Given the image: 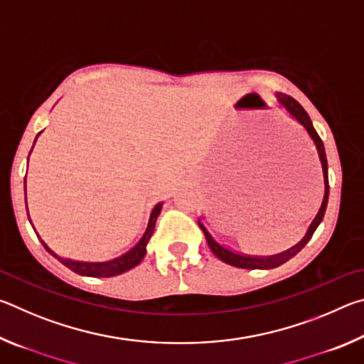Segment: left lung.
Masks as SVG:
<instances>
[{"label": "left lung", "mask_w": 364, "mask_h": 364, "mask_svg": "<svg viewBox=\"0 0 364 364\" xmlns=\"http://www.w3.org/2000/svg\"><path fill=\"white\" fill-rule=\"evenodd\" d=\"M276 97H278V102L282 104L287 110L289 114H291L295 120H297L301 127L305 128L306 133L310 134V138L313 139V143L316 146V151H318V157H319V162H321V168H323V178H324V197H323V202H321V207H319V210L316 213L315 220L311 221L310 228H308V231L305 234V237L301 239L299 244H295L294 247H291L289 250L281 252V254H276V255H269V257H252V255H242V254H236V252H232L230 249L223 247V245L218 244L215 239L212 237V234L207 231V228L200 223L199 221V226L200 230L204 231L205 234V239H207V244L210 250L213 252L215 255H217L221 262H225L228 264H231V267H237V268H245V269H269V268H276L279 267V264L286 263L287 260H291L294 255H297L299 252L305 247L306 242L310 241L313 232L316 231L318 225L321 223L323 218H324V212H326V207H328V199H329V178H328V159H326V152H324V144L321 138H319V134L316 133L315 127H313V123L310 120V117L305 112V109L300 106V104L294 100L292 96H287L284 93H276Z\"/></svg>", "instance_id": "8db88e82"}]
</instances>
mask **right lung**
Instances as JSON below:
<instances>
[{"label":"right lung","mask_w":364,"mask_h":364,"mask_svg":"<svg viewBox=\"0 0 364 364\" xmlns=\"http://www.w3.org/2000/svg\"><path fill=\"white\" fill-rule=\"evenodd\" d=\"M36 138H38V136H36ZM32 149H33V147H32ZM30 152H32V151H30ZM26 207H27V189H26ZM160 210H162V202H160V204H157L156 207L152 208L151 217H149V223H147L146 232L143 234V237L139 239V242L134 245L133 249L128 250L127 254H123V255L117 257V258H114V260H109V262H97V263H93V262H77V260H70V258L59 257L56 252L48 247L46 242L40 237V234L36 232L35 228H33V230L36 232V236L40 237L43 247H45L54 258H58L60 263L65 264L67 268L72 269L73 273L82 274V276H91V278H110V276L122 274V273H125V271L134 268V267H136V264L141 263V260H143L144 255H146V245H147V242H149V239L152 236L154 228H156V221H157V217H159ZM27 215H28V207H27ZM28 221H30V223H32V220H30V215H28Z\"/></svg>","instance_id":"1"}]
</instances>
